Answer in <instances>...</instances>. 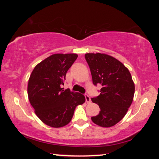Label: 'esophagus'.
I'll return each instance as SVG.
<instances>
[{"instance_id":"obj_1","label":"esophagus","mask_w":159,"mask_h":159,"mask_svg":"<svg viewBox=\"0 0 159 159\" xmlns=\"http://www.w3.org/2000/svg\"><path fill=\"white\" fill-rule=\"evenodd\" d=\"M84 97H85V101H86L87 103H91V99H90V96H89L88 95H84Z\"/></svg>"}]
</instances>
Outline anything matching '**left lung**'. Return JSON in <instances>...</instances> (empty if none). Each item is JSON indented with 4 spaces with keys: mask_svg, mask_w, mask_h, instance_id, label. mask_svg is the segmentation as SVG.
I'll list each match as a JSON object with an SVG mask.
<instances>
[{
    "mask_svg": "<svg viewBox=\"0 0 159 159\" xmlns=\"http://www.w3.org/2000/svg\"><path fill=\"white\" fill-rule=\"evenodd\" d=\"M84 57L93 84L102 85L98 96L91 98L101 111L91 119L100 127H112L124 118L133 101L134 84L131 74L122 63L107 54L86 53Z\"/></svg>",
    "mask_w": 159,
    "mask_h": 159,
    "instance_id": "obj_1",
    "label": "left lung"
}]
</instances>
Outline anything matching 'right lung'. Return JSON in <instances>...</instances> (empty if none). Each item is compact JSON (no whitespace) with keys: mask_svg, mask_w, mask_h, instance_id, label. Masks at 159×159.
<instances>
[{"mask_svg":"<svg viewBox=\"0 0 159 159\" xmlns=\"http://www.w3.org/2000/svg\"><path fill=\"white\" fill-rule=\"evenodd\" d=\"M77 57L75 53L53 54L39 63L30 75L27 86L30 104L38 118L51 127L68 125L75 108L85 102L81 93L61 88L67 71Z\"/></svg>","mask_w":159,"mask_h":159,"instance_id":"obj_1","label":"right lung"}]
</instances>
